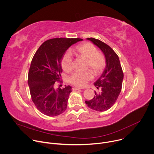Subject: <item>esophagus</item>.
<instances>
[{"instance_id":"1","label":"esophagus","mask_w":154,"mask_h":154,"mask_svg":"<svg viewBox=\"0 0 154 154\" xmlns=\"http://www.w3.org/2000/svg\"><path fill=\"white\" fill-rule=\"evenodd\" d=\"M72 90L73 91H76V90H80L81 88H77V87H74V88H72Z\"/></svg>"}]
</instances>
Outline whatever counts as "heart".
<instances>
[{
	"instance_id": "obj_1",
	"label": "heart",
	"mask_w": 154,
	"mask_h": 154,
	"mask_svg": "<svg viewBox=\"0 0 154 154\" xmlns=\"http://www.w3.org/2000/svg\"><path fill=\"white\" fill-rule=\"evenodd\" d=\"M77 56L86 60V66L90 68L94 73L100 75L104 71L106 61L104 55L99 52L97 48L91 42H84L76 46L75 49ZM61 65L63 70L68 72L72 71L73 68V58L69 52H66L61 59ZM93 79V73L89 70L86 72H74L69 77V82L78 87L85 86L88 82Z\"/></svg>"
}]
</instances>
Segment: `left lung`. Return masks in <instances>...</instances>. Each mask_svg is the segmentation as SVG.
I'll use <instances>...</instances> for the list:
<instances>
[{
    "label": "left lung",
    "instance_id": "8db88e82",
    "mask_svg": "<svg viewBox=\"0 0 154 154\" xmlns=\"http://www.w3.org/2000/svg\"><path fill=\"white\" fill-rule=\"evenodd\" d=\"M99 47L105 55L106 66L102 75L94 83L99 92L95 91L93 99L86 100L89 108L97 112H104L116 102L122 89L124 73L116 52L108 45L94 38H87Z\"/></svg>",
    "mask_w": 154,
    "mask_h": 154
}]
</instances>
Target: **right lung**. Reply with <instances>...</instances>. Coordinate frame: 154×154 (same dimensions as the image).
Returning a JSON list of instances; mask_svg holds the SVG:
<instances>
[{
	"label": "right lung",
	"mask_w": 154,
	"mask_h": 154,
	"mask_svg": "<svg viewBox=\"0 0 154 154\" xmlns=\"http://www.w3.org/2000/svg\"><path fill=\"white\" fill-rule=\"evenodd\" d=\"M81 38H57L44 42L35 52L28 75L31 98L35 106L42 114L56 116L67 108L68 100L72 88H55L60 82L63 54L71 45Z\"/></svg>",
	"instance_id": "right-lung-1"
}]
</instances>
